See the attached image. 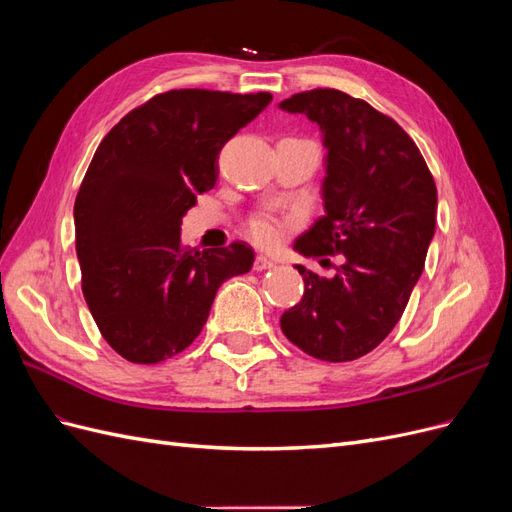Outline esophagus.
Listing matches in <instances>:
<instances>
[{
    "mask_svg": "<svg viewBox=\"0 0 512 512\" xmlns=\"http://www.w3.org/2000/svg\"><path fill=\"white\" fill-rule=\"evenodd\" d=\"M271 267H275L273 260H269L267 256H256V260H254V271H267V269H271Z\"/></svg>",
    "mask_w": 512,
    "mask_h": 512,
    "instance_id": "esophagus-1",
    "label": "esophagus"
}]
</instances>
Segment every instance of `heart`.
I'll return each instance as SVG.
<instances>
[{
    "mask_svg": "<svg viewBox=\"0 0 512 512\" xmlns=\"http://www.w3.org/2000/svg\"><path fill=\"white\" fill-rule=\"evenodd\" d=\"M250 232L252 237L265 247L277 245L286 235V230L294 226L292 218H277L273 213H258L250 220Z\"/></svg>",
    "mask_w": 512,
    "mask_h": 512,
    "instance_id": "heart-1",
    "label": "heart"
}]
</instances>
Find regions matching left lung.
<instances>
[{"instance_id": "8db88e82", "label": "left lung", "mask_w": 512, "mask_h": 512, "mask_svg": "<svg viewBox=\"0 0 512 512\" xmlns=\"http://www.w3.org/2000/svg\"><path fill=\"white\" fill-rule=\"evenodd\" d=\"M280 106L316 121L327 147V213L294 250L344 256L331 280L297 267L303 299L282 314V331L314 359L354 361L393 331L423 273L436 232V181L406 130L365 100L318 87Z\"/></svg>"}]
</instances>
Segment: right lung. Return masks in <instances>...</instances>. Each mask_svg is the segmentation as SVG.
<instances>
[{
  "label": "right lung",
  "instance_id": "obj_1",
  "mask_svg": "<svg viewBox=\"0 0 512 512\" xmlns=\"http://www.w3.org/2000/svg\"><path fill=\"white\" fill-rule=\"evenodd\" d=\"M273 96L170 89L136 106L98 145L76 194L81 288L102 337L123 359L153 365L188 348L215 292L252 269L243 241L181 243L196 194L218 179L222 147Z\"/></svg>",
  "mask_w": 512,
  "mask_h": 512
}]
</instances>
